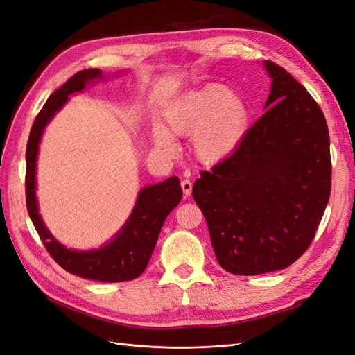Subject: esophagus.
Masks as SVG:
<instances>
[{
  "label": "esophagus",
  "instance_id": "obj_1",
  "mask_svg": "<svg viewBox=\"0 0 355 355\" xmlns=\"http://www.w3.org/2000/svg\"><path fill=\"white\" fill-rule=\"evenodd\" d=\"M181 189H182V193H184L186 198H189V196L191 194V189H193V184L190 180H182L181 181Z\"/></svg>",
  "mask_w": 355,
  "mask_h": 355
}]
</instances>
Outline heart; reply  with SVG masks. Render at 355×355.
I'll use <instances>...</instances> for the list:
<instances>
[{
	"instance_id": "1",
	"label": "heart",
	"mask_w": 355,
	"mask_h": 355,
	"mask_svg": "<svg viewBox=\"0 0 355 355\" xmlns=\"http://www.w3.org/2000/svg\"><path fill=\"white\" fill-rule=\"evenodd\" d=\"M165 124L173 135H193L191 148L199 161L218 164L227 159L245 136L248 110L234 92L211 85L177 98L165 112ZM167 132L156 127L153 139L157 148L173 150L174 143Z\"/></svg>"
}]
</instances>
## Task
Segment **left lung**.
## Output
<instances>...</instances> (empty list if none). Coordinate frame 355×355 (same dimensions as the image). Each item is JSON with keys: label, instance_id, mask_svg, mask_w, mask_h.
Segmentation results:
<instances>
[{"label": "left lung", "instance_id": "left-lung-1", "mask_svg": "<svg viewBox=\"0 0 355 355\" xmlns=\"http://www.w3.org/2000/svg\"><path fill=\"white\" fill-rule=\"evenodd\" d=\"M265 67L266 112L193 186L218 263L247 277L285 269L306 253L332 184L323 111L281 65L266 60Z\"/></svg>", "mask_w": 355, "mask_h": 355}]
</instances>
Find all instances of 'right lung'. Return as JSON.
I'll list each match as a JSON object with an SVG mask.
<instances>
[{"label":"right lung","instance_id":"add662e5","mask_svg":"<svg viewBox=\"0 0 355 355\" xmlns=\"http://www.w3.org/2000/svg\"><path fill=\"white\" fill-rule=\"evenodd\" d=\"M101 74L99 69L76 73L48 98L36 115L26 148V206L46 252L64 270L86 279L123 282L140 277L146 269L166 216L182 198L178 177H169L159 184L144 187L120 234L110 244L90 252L69 250L52 237L39 216L35 196L37 146L46 123L67 102L69 95L80 92L89 80L99 78Z\"/></svg>","mask_w":355,"mask_h":355}]
</instances>
